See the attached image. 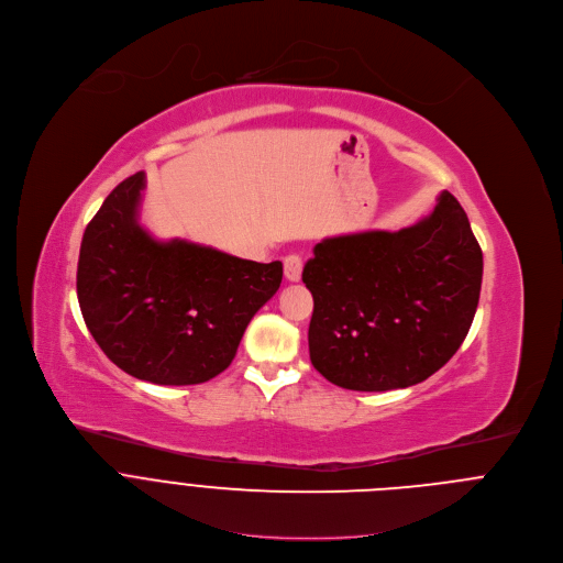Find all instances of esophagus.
Instances as JSON below:
<instances>
[{"label": "esophagus", "instance_id": "esophagus-1", "mask_svg": "<svg viewBox=\"0 0 563 563\" xmlns=\"http://www.w3.org/2000/svg\"><path fill=\"white\" fill-rule=\"evenodd\" d=\"M302 276V258L298 254H289L285 258V278L291 283H298Z\"/></svg>", "mask_w": 563, "mask_h": 563}]
</instances>
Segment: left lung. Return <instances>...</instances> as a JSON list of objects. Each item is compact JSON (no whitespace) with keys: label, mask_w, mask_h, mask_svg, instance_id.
Instances as JSON below:
<instances>
[{"label":"left lung","mask_w":563,"mask_h":563,"mask_svg":"<svg viewBox=\"0 0 563 563\" xmlns=\"http://www.w3.org/2000/svg\"><path fill=\"white\" fill-rule=\"evenodd\" d=\"M313 296L309 355L331 384L384 393L426 382L461 349L474 322L483 250L459 199L397 232L320 241L302 269Z\"/></svg>","instance_id":"obj_1"}]
</instances>
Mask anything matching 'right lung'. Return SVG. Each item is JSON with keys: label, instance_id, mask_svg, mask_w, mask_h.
Masks as SVG:
<instances>
[{"label": "right lung", "instance_id": "1", "mask_svg": "<svg viewBox=\"0 0 563 563\" xmlns=\"http://www.w3.org/2000/svg\"><path fill=\"white\" fill-rule=\"evenodd\" d=\"M144 186V173L126 177L87 223L76 272L80 313L131 377L203 384L232 364L250 320L278 291L283 263L153 239L137 221Z\"/></svg>", "mask_w": 563, "mask_h": 563}]
</instances>
